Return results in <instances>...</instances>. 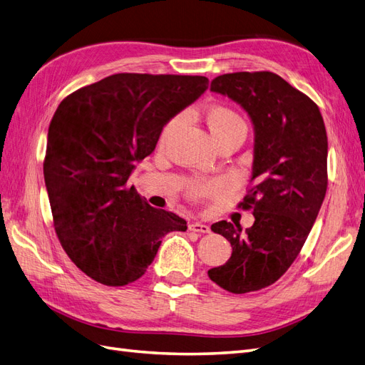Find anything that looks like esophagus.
Returning <instances> with one entry per match:
<instances>
[{"instance_id": "obj_1", "label": "esophagus", "mask_w": 365, "mask_h": 365, "mask_svg": "<svg viewBox=\"0 0 365 365\" xmlns=\"http://www.w3.org/2000/svg\"><path fill=\"white\" fill-rule=\"evenodd\" d=\"M189 230L193 231V233H210V227L201 222H192L189 225Z\"/></svg>"}]
</instances>
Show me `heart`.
<instances>
[{"instance_id":"heart-1","label":"heart","mask_w":365,"mask_h":365,"mask_svg":"<svg viewBox=\"0 0 365 365\" xmlns=\"http://www.w3.org/2000/svg\"><path fill=\"white\" fill-rule=\"evenodd\" d=\"M181 121V117H173L170 118L161 132V143L168 141V138L173 134V130L178 128ZM205 121L210 129V134L215 138V141L219 143L224 141L230 137H233L239 132H245L247 125L242 115L227 105H213L210 106L205 111ZM225 182L222 180H195L189 184V196L193 200L204 196H212L217 195L225 189Z\"/></svg>"}]
</instances>
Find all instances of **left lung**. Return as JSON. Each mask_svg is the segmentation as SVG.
<instances>
[{"label": "left lung", "instance_id": "left-lung-1", "mask_svg": "<svg viewBox=\"0 0 365 365\" xmlns=\"http://www.w3.org/2000/svg\"><path fill=\"white\" fill-rule=\"evenodd\" d=\"M210 90L245 109L256 138L250 189L237 204L252 210L254 224L245 231L227 220L212 225L233 252L208 277L233 294L260 291L289 269L324 201V120L312 98L271 71L217 76Z\"/></svg>", "mask_w": 365, "mask_h": 365}]
</instances>
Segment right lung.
<instances>
[{"mask_svg": "<svg viewBox=\"0 0 365 365\" xmlns=\"http://www.w3.org/2000/svg\"><path fill=\"white\" fill-rule=\"evenodd\" d=\"M208 88L204 76L118 73L67 96L48 126L43 180L62 248L106 286L138 280L161 239L185 231L128 180L155 150L163 126Z\"/></svg>", "mask_w": 365, "mask_h": 365, "instance_id": "1", "label": "right lung"}]
</instances>
